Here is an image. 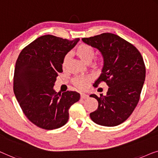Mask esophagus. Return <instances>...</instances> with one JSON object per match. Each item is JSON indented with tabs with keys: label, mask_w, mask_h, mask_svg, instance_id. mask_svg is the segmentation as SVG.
I'll return each mask as SVG.
<instances>
[{
	"label": "esophagus",
	"mask_w": 158,
	"mask_h": 158,
	"mask_svg": "<svg viewBox=\"0 0 158 158\" xmlns=\"http://www.w3.org/2000/svg\"><path fill=\"white\" fill-rule=\"evenodd\" d=\"M89 98V95L86 94H84V93H82L81 94V99H88Z\"/></svg>",
	"instance_id": "34e87169"
}]
</instances>
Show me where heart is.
Returning <instances> with one entry per match:
<instances>
[{"label":"heart","instance_id":"1","mask_svg":"<svg viewBox=\"0 0 158 158\" xmlns=\"http://www.w3.org/2000/svg\"><path fill=\"white\" fill-rule=\"evenodd\" d=\"M75 53L77 55L80 59L82 61H84L86 64H90L92 61L94 59L95 56V51L92 46L86 44H81L77 46L75 51ZM71 58V54L68 53L64 56L63 59V61H62V66L63 67H66L69 61ZM102 64L101 61H97L93 64L92 66L94 68L98 67ZM73 84H74L77 87L81 89H86L89 86V84L91 82V78L89 77H74L72 80Z\"/></svg>","mask_w":158,"mask_h":158}]
</instances>
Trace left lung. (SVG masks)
Wrapping results in <instances>:
<instances>
[{"instance_id":"8db88e82","label":"left lung","mask_w":158,"mask_h":158,"mask_svg":"<svg viewBox=\"0 0 158 158\" xmlns=\"http://www.w3.org/2000/svg\"><path fill=\"white\" fill-rule=\"evenodd\" d=\"M96 48L104 59L102 74L94 85L102 81L109 86L106 95L91 94L98 101V108L90 113L97 124L114 127L130 116L139 100L145 79V66L137 48L119 35L111 33L82 39Z\"/></svg>"}]
</instances>
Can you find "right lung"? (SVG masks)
Listing matches in <instances>:
<instances>
[{
    "mask_svg": "<svg viewBox=\"0 0 158 158\" xmlns=\"http://www.w3.org/2000/svg\"><path fill=\"white\" fill-rule=\"evenodd\" d=\"M79 38L68 40L52 35L40 36L26 46L15 62L13 92L22 111L35 125L54 130L68 122L70 106L80 94L54 89L65 55L74 47Z\"/></svg>",
    "mask_w": 158,
    "mask_h": 158,
    "instance_id": "obj_1",
    "label": "right lung"
}]
</instances>
